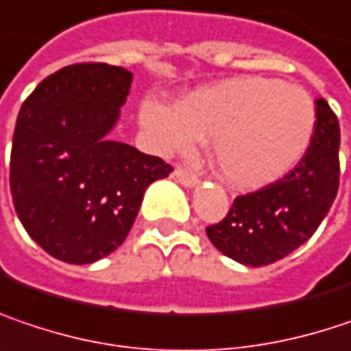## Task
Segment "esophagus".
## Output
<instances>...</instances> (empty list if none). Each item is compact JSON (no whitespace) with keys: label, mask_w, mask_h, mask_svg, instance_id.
I'll return each mask as SVG.
<instances>
[{"label":"esophagus","mask_w":351,"mask_h":351,"mask_svg":"<svg viewBox=\"0 0 351 351\" xmlns=\"http://www.w3.org/2000/svg\"><path fill=\"white\" fill-rule=\"evenodd\" d=\"M173 176H175V178L178 180V182H180V184H184V186H195V184L199 182L197 175H193L191 171H186V169H182V167L175 169Z\"/></svg>","instance_id":"34e87169"}]
</instances>
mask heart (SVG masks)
Masks as SVG:
<instances>
[{
    "label": "heart",
    "mask_w": 351,
    "mask_h": 351,
    "mask_svg": "<svg viewBox=\"0 0 351 351\" xmlns=\"http://www.w3.org/2000/svg\"><path fill=\"white\" fill-rule=\"evenodd\" d=\"M315 102L298 84L237 76L189 92L176 106L148 98L141 124L165 154H191L213 138V162L229 184L261 189L293 171L315 132Z\"/></svg>",
    "instance_id": "obj_1"
}]
</instances>
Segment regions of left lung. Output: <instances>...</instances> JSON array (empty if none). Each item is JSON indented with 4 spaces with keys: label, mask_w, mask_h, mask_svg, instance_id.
Segmentation results:
<instances>
[{
    "label": "left lung",
    "mask_w": 351,
    "mask_h": 351,
    "mask_svg": "<svg viewBox=\"0 0 351 351\" xmlns=\"http://www.w3.org/2000/svg\"><path fill=\"white\" fill-rule=\"evenodd\" d=\"M315 132L300 165L267 186L239 195L223 221L208 225L210 243L243 265H269L309 239L339 186V122L315 100Z\"/></svg>",
    "instance_id": "obj_1"
}]
</instances>
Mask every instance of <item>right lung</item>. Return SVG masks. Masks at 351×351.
I'll list each match as a JSON object with an SVG mask.
<instances>
[{"instance_id":"obj_1","label":"right lung","mask_w":351,"mask_h":351,"mask_svg":"<svg viewBox=\"0 0 351 351\" xmlns=\"http://www.w3.org/2000/svg\"><path fill=\"white\" fill-rule=\"evenodd\" d=\"M132 74L102 62L42 80L17 114L10 186L27 235L51 257L86 265L122 245L150 182L173 173L158 156L112 141Z\"/></svg>"}]
</instances>
